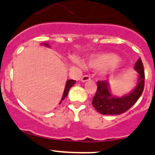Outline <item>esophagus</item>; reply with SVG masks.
Masks as SVG:
<instances>
[{"instance_id":"1","label":"esophagus","mask_w":155,"mask_h":155,"mask_svg":"<svg viewBox=\"0 0 155 155\" xmlns=\"http://www.w3.org/2000/svg\"><path fill=\"white\" fill-rule=\"evenodd\" d=\"M90 80V76H88V75H85V76H83V77L81 78V81L82 82H86V81H89Z\"/></svg>"}]
</instances>
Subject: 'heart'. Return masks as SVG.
<instances>
[{
	"instance_id": "obj_1",
	"label": "heart",
	"mask_w": 155,
	"mask_h": 155,
	"mask_svg": "<svg viewBox=\"0 0 155 155\" xmlns=\"http://www.w3.org/2000/svg\"><path fill=\"white\" fill-rule=\"evenodd\" d=\"M72 60L78 64L80 61L76 57H72ZM120 58L114 53H101L93 55L86 61V66L93 69H104L107 73H115Z\"/></svg>"
}]
</instances>
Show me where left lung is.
<instances>
[{
	"label": "left lung",
	"instance_id": "obj_1",
	"mask_svg": "<svg viewBox=\"0 0 155 155\" xmlns=\"http://www.w3.org/2000/svg\"><path fill=\"white\" fill-rule=\"evenodd\" d=\"M134 69L138 74L136 86L128 94L115 97L110 93L108 81H98L97 90L93 99V106L104 115H119L129 110L137 101L144 87V71L140 58L137 61Z\"/></svg>",
	"mask_w": 155,
	"mask_h": 155
}]
</instances>
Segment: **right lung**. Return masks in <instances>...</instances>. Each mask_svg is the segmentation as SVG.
<instances>
[{
    "label": "right lung",
    "mask_w": 155,
    "mask_h": 155,
    "mask_svg": "<svg viewBox=\"0 0 155 155\" xmlns=\"http://www.w3.org/2000/svg\"><path fill=\"white\" fill-rule=\"evenodd\" d=\"M42 45H44L45 46L49 47V45H48L47 43H42ZM75 83H76V80H73V79H69V80H67V82H66V84H65V90H64L63 95H62V100H61V101L59 104H61L62 100H63L65 97H67V95H68V93H69V90H70V88L72 87V86H73Z\"/></svg>",
    "instance_id": "obj_1"
}]
</instances>
